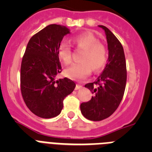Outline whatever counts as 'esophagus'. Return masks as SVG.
Listing matches in <instances>:
<instances>
[{"label": "esophagus", "mask_w": 152, "mask_h": 152, "mask_svg": "<svg viewBox=\"0 0 152 152\" xmlns=\"http://www.w3.org/2000/svg\"><path fill=\"white\" fill-rule=\"evenodd\" d=\"M81 88H82V85H80V84H77V85H76V87H75V90H76V91H77V90L80 89Z\"/></svg>", "instance_id": "esophagus-1"}]
</instances>
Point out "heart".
Masks as SVG:
<instances>
[{
	"instance_id": "1",
	"label": "heart",
	"mask_w": 152,
	"mask_h": 152,
	"mask_svg": "<svg viewBox=\"0 0 152 152\" xmlns=\"http://www.w3.org/2000/svg\"><path fill=\"white\" fill-rule=\"evenodd\" d=\"M74 42L77 46L85 49L81 57V62L76 63L65 70V75L70 79L80 80L89 76L93 71L101 69L107 62V52L105 46L91 33L76 36ZM58 56L64 64L72 61V48L66 42H61L58 48Z\"/></svg>"
}]
</instances>
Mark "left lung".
I'll return each mask as SVG.
<instances>
[{
	"label": "left lung",
	"mask_w": 152,
	"mask_h": 152,
	"mask_svg": "<svg viewBox=\"0 0 152 152\" xmlns=\"http://www.w3.org/2000/svg\"><path fill=\"white\" fill-rule=\"evenodd\" d=\"M98 26L105 32L109 52L102 73L94 82L84 86L94 96L91 100L80 104V111L91 121L107 119L116 111L124 95L127 77L123 45L108 28L102 25Z\"/></svg>",
	"instance_id": "1"
}]
</instances>
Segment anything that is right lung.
Masks as SVG:
<instances>
[{
    "mask_svg": "<svg viewBox=\"0 0 152 152\" xmlns=\"http://www.w3.org/2000/svg\"><path fill=\"white\" fill-rule=\"evenodd\" d=\"M70 29L50 24L32 36L23 57L20 88L23 100L31 112L44 119L58 116L65 96L73 92L75 83L64 77L56 80L61 72L58 48Z\"/></svg>",
    "mask_w": 152,
    "mask_h": 152,
    "instance_id": "obj_1",
    "label": "right lung"
}]
</instances>
